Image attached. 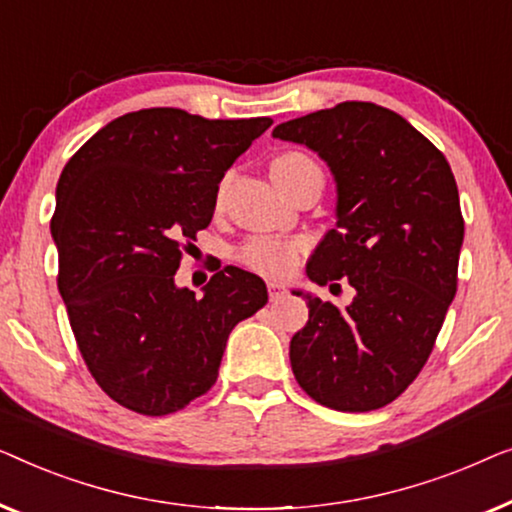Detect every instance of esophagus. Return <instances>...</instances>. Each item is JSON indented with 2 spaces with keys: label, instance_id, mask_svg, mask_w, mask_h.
<instances>
[{
  "label": "esophagus",
  "instance_id": "obj_1",
  "mask_svg": "<svg viewBox=\"0 0 512 512\" xmlns=\"http://www.w3.org/2000/svg\"><path fill=\"white\" fill-rule=\"evenodd\" d=\"M269 297H271V301H276V299H280L285 294V287H283V283H276V280H269Z\"/></svg>",
  "mask_w": 512,
  "mask_h": 512
}]
</instances>
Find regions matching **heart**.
I'll return each mask as SVG.
<instances>
[{"instance_id":"b5f03b06","label":"heart","mask_w":512,"mask_h":512,"mask_svg":"<svg viewBox=\"0 0 512 512\" xmlns=\"http://www.w3.org/2000/svg\"><path fill=\"white\" fill-rule=\"evenodd\" d=\"M299 169H318V164L304 153H283L273 160L271 176L292 174ZM301 250H304L301 241L280 239V236H255L239 250V259L257 273L280 278L294 269Z\"/></svg>"}]
</instances>
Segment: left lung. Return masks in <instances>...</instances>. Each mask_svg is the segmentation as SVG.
Returning a JSON list of instances; mask_svg holds the SVG:
<instances>
[{"label":"left lung","instance_id":"8db88e82","mask_svg":"<svg viewBox=\"0 0 512 512\" xmlns=\"http://www.w3.org/2000/svg\"><path fill=\"white\" fill-rule=\"evenodd\" d=\"M273 136L318 153L336 183V227L308 259V278L355 287L345 308L294 290L308 304L290 341L294 378L327 408H383L422 371L455 299L464 243L455 176L406 118L371 102L280 122Z\"/></svg>","mask_w":512,"mask_h":512}]
</instances>
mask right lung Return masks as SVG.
<instances>
[{
    "instance_id": "right-lung-1",
    "label": "right lung",
    "mask_w": 512,
    "mask_h": 512,
    "mask_svg": "<svg viewBox=\"0 0 512 512\" xmlns=\"http://www.w3.org/2000/svg\"><path fill=\"white\" fill-rule=\"evenodd\" d=\"M271 122L141 109L62 169L50 220L57 287L92 378L120 406L157 417L206 394L232 329L269 299L264 280L236 266L215 271L201 299L174 276L225 171Z\"/></svg>"
}]
</instances>
